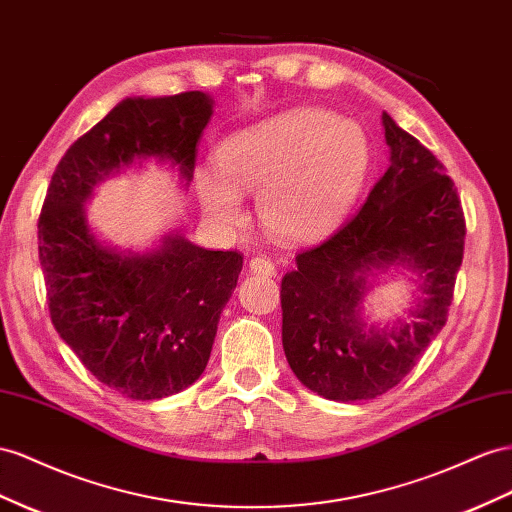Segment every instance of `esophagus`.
<instances>
[{"instance_id":"esophagus-1","label":"esophagus","mask_w":512,"mask_h":512,"mask_svg":"<svg viewBox=\"0 0 512 512\" xmlns=\"http://www.w3.org/2000/svg\"><path fill=\"white\" fill-rule=\"evenodd\" d=\"M250 269H252V273L267 275V278L275 275V265H273V262L269 258H262V256H256V258L250 260Z\"/></svg>"}]
</instances>
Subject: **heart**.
<instances>
[{"mask_svg":"<svg viewBox=\"0 0 512 512\" xmlns=\"http://www.w3.org/2000/svg\"><path fill=\"white\" fill-rule=\"evenodd\" d=\"M368 161V140L355 122L299 107L224 137L215 148L217 170L200 168L196 189L217 226H243L241 196L258 193L262 226L280 239L308 241L351 209Z\"/></svg>","mask_w":512,"mask_h":512,"instance_id":"1","label":"heart"}]
</instances>
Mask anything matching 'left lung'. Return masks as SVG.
I'll use <instances>...</instances> for the list:
<instances>
[{
    "instance_id": "left-lung-1",
    "label": "left lung",
    "mask_w": 512,
    "mask_h": 512,
    "mask_svg": "<svg viewBox=\"0 0 512 512\" xmlns=\"http://www.w3.org/2000/svg\"><path fill=\"white\" fill-rule=\"evenodd\" d=\"M390 165L351 219L297 254L282 278V344L297 379L338 403L396 388L446 325L463 262L465 217L452 178L416 137L383 112ZM403 266L421 299L407 322L363 316L367 278Z\"/></svg>"
}]
</instances>
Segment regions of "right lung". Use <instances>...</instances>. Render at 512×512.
Listing matches in <instances>:
<instances>
[{
	"label": "right lung",
	"instance_id": "1",
	"mask_svg": "<svg viewBox=\"0 0 512 512\" xmlns=\"http://www.w3.org/2000/svg\"><path fill=\"white\" fill-rule=\"evenodd\" d=\"M213 114L204 92L124 99L66 150L38 217V258L51 323L92 375L133 400H157L196 381L243 256L168 234L153 252L103 245L86 222L96 183L135 159L168 161L185 185Z\"/></svg>",
	"mask_w": 512,
	"mask_h": 512
}]
</instances>
